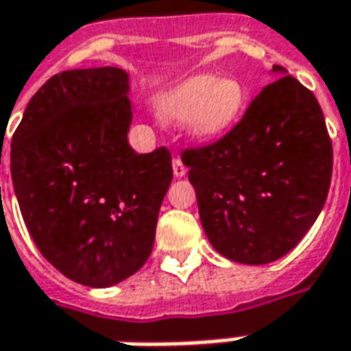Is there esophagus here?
<instances>
[{
  "label": "esophagus",
  "mask_w": 351,
  "mask_h": 351,
  "mask_svg": "<svg viewBox=\"0 0 351 351\" xmlns=\"http://www.w3.org/2000/svg\"><path fill=\"white\" fill-rule=\"evenodd\" d=\"M185 173H187L185 164L181 162L180 156H176V158H173V176H176V178H183Z\"/></svg>",
  "instance_id": "1"
}]
</instances>
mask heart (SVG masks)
Segmentation results:
<instances>
[{
  "mask_svg": "<svg viewBox=\"0 0 351 351\" xmlns=\"http://www.w3.org/2000/svg\"><path fill=\"white\" fill-rule=\"evenodd\" d=\"M243 102L245 90L237 81L199 75L168 94L162 110L171 119L187 121L197 135H216L236 121Z\"/></svg>",
  "mask_w": 351,
  "mask_h": 351,
  "instance_id": "obj_1",
  "label": "heart"
}]
</instances>
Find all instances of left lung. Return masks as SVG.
Returning <instances> with one entry per match:
<instances>
[{"mask_svg":"<svg viewBox=\"0 0 351 351\" xmlns=\"http://www.w3.org/2000/svg\"><path fill=\"white\" fill-rule=\"evenodd\" d=\"M181 160L214 249L236 263L267 265L290 253L321 213L332 141L315 94L282 75L226 135L183 148Z\"/></svg>","mask_w":351,"mask_h":351,"instance_id":"1","label":"left lung"}]
</instances>
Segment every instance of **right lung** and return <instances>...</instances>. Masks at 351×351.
Wrapping results in <instances>:
<instances>
[{
    "label": "right lung",
    "mask_w": 351,
    "mask_h": 351,
    "mask_svg": "<svg viewBox=\"0 0 351 351\" xmlns=\"http://www.w3.org/2000/svg\"><path fill=\"white\" fill-rule=\"evenodd\" d=\"M117 67L53 75L11 138V178L28 234L67 278L114 286L150 257L171 154L127 143L131 104Z\"/></svg>",
    "instance_id": "add662e5"
}]
</instances>
